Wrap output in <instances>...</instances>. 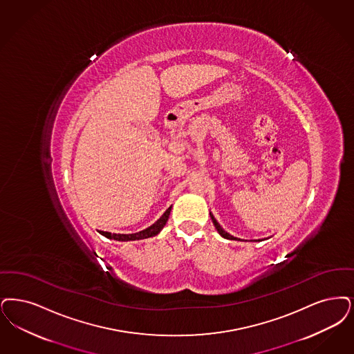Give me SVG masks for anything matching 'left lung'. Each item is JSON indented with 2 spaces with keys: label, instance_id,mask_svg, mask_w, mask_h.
<instances>
[{
  "label": "left lung",
  "instance_id": "left-lung-1",
  "mask_svg": "<svg viewBox=\"0 0 354 354\" xmlns=\"http://www.w3.org/2000/svg\"><path fill=\"white\" fill-rule=\"evenodd\" d=\"M211 218H212L213 225H214V227L217 229V232L220 233V236H221V237H224V239H227V240H236V237L230 236V234H229L227 232H225V230H224V229L221 227V225H220V224H218V223L216 221V218L213 217V214H211Z\"/></svg>",
  "mask_w": 354,
  "mask_h": 354
}]
</instances>
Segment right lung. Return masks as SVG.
<instances>
[{
	"label": "right lung",
	"mask_w": 354,
	"mask_h": 354,
	"mask_svg": "<svg viewBox=\"0 0 354 354\" xmlns=\"http://www.w3.org/2000/svg\"><path fill=\"white\" fill-rule=\"evenodd\" d=\"M170 207L166 212L163 213L156 223L153 225H150L146 229H143L141 232H137V233H130V234H121V233H111V232H104V230H100V234H102L104 237L106 239H111V240L115 241H136V240H145V239H150V237H154L156 234L160 233V230L163 229V227L166 225L167 220H169V216L171 212Z\"/></svg>",
	"instance_id": "add662e5"
}]
</instances>
